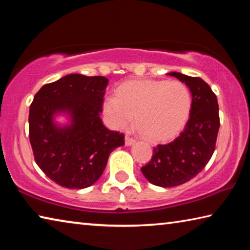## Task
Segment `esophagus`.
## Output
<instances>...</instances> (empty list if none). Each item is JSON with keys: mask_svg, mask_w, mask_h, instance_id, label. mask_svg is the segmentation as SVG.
<instances>
[{"mask_svg": "<svg viewBox=\"0 0 250 250\" xmlns=\"http://www.w3.org/2000/svg\"><path fill=\"white\" fill-rule=\"evenodd\" d=\"M125 146H131L135 142V139L132 138V137H130V135H125Z\"/></svg>", "mask_w": 250, "mask_h": 250, "instance_id": "obj_1", "label": "esophagus"}]
</instances>
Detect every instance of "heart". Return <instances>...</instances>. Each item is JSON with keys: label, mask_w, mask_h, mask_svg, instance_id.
<instances>
[{"label": "heart", "mask_w": 250, "mask_h": 250, "mask_svg": "<svg viewBox=\"0 0 250 250\" xmlns=\"http://www.w3.org/2000/svg\"><path fill=\"white\" fill-rule=\"evenodd\" d=\"M192 108L188 87L179 80H132L117 96L104 98L103 109L110 125L126 129L135 122L152 141L168 140L183 129Z\"/></svg>", "instance_id": "obj_1"}]
</instances>
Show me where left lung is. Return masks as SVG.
<instances>
[{
	"label": "left lung",
	"instance_id": "left-lung-1",
	"mask_svg": "<svg viewBox=\"0 0 250 250\" xmlns=\"http://www.w3.org/2000/svg\"><path fill=\"white\" fill-rule=\"evenodd\" d=\"M188 84L192 92L189 119L179 137L153 147L150 162L141 167L152 184L172 188L186 183L208 163L216 146L219 113L216 95L200 77L170 73Z\"/></svg>",
	"mask_w": 250,
	"mask_h": 250
}]
</instances>
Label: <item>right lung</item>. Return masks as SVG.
I'll return each instance as SVG.
<instances>
[{
	"mask_svg": "<svg viewBox=\"0 0 250 250\" xmlns=\"http://www.w3.org/2000/svg\"><path fill=\"white\" fill-rule=\"evenodd\" d=\"M103 76L67 75L44 84L29 107L28 137L34 159L55 183L67 188H84L103 174L111 151L125 145L124 133L103 125L104 89ZM69 112L73 124L53 125L56 112Z\"/></svg>",
	"mask_w": 250,
	"mask_h": 250,
	"instance_id": "add662e5",
	"label": "right lung"
}]
</instances>
